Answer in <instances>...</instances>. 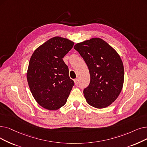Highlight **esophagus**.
I'll list each match as a JSON object with an SVG mask.
<instances>
[{
	"label": "esophagus",
	"mask_w": 147,
	"mask_h": 147,
	"mask_svg": "<svg viewBox=\"0 0 147 147\" xmlns=\"http://www.w3.org/2000/svg\"><path fill=\"white\" fill-rule=\"evenodd\" d=\"M74 84L76 85H78V84H79V79H76L74 80Z\"/></svg>",
	"instance_id": "34e87169"
}]
</instances>
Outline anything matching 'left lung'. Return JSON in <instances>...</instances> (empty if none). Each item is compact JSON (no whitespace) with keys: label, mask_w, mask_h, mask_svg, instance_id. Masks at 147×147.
I'll list each match as a JSON object with an SVG mask.
<instances>
[{"label":"left lung","mask_w":147,"mask_h":147,"mask_svg":"<svg viewBox=\"0 0 147 147\" xmlns=\"http://www.w3.org/2000/svg\"><path fill=\"white\" fill-rule=\"evenodd\" d=\"M74 48L84 59L90 74V83L84 90L87 103L98 109L109 106L123 86L124 65L119 55L99 38L76 44Z\"/></svg>","instance_id":"left-lung-1"}]
</instances>
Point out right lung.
Here are the masks:
<instances>
[{
	"instance_id": "add662e5",
	"label": "right lung",
	"mask_w": 147,
	"mask_h": 147,
	"mask_svg": "<svg viewBox=\"0 0 147 147\" xmlns=\"http://www.w3.org/2000/svg\"><path fill=\"white\" fill-rule=\"evenodd\" d=\"M74 44L65 38L53 37L38 47L30 59L27 71L30 90L46 109L57 110L64 105L74 85L62 59Z\"/></svg>"
}]
</instances>
